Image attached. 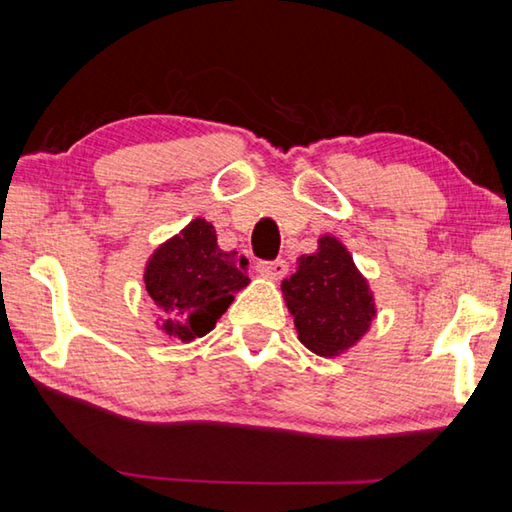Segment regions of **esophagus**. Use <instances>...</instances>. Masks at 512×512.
Here are the masks:
<instances>
[{"label": "esophagus", "mask_w": 512, "mask_h": 512, "mask_svg": "<svg viewBox=\"0 0 512 512\" xmlns=\"http://www.w3.org/2000/svg\"><path fill=\"white\" fill-rule=\"evenodd\" d=\"M257 271L264 277H271V280H280V277L287 275L289 266L284 259H262V262H257Z\"/></svg>", "instance_id": "esophagus-1"}]
</instances>
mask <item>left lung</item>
Listing matches in <instances>:
<instances>
[{
    "instance_id": "left-lung-1",
    "label": "left lung",
    "mask_w": 512,
    "mask_h": 512,
    "mask_svg": "<svg viewBox=\"0 0 512 512\" xmlns=\"http://www.w3.org/2000/svg\"><path fill=\"white\" fill-rule=\"evenodd\" d=\"M282 293L300 343L320 357L348 350L375 318L366 280L334 237H323L314 255L298 259V271L282 282Z\"/></svg>"
}]
</instances>
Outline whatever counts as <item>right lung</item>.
I'll use <instances>...</instances> for the list:
<instances>
[{
  "label": "right lung",
  "instance_id": "1",
  "mask_svg": "<svg viewBox=\"0 0 512 512\" xmlns=\"http://www.w3.org/2000/svg\"><path fill=\"white\" fill-rule=\"evenodd\" d=\"M246 259L223 253L214 228L196 219L155 250L146 266V291L158 305L164 334L192 341L214 329L216 320L248 284Z\"/></svg>",
  "mask_w": 512,
  "mask_h": 512
}]
</instances>
